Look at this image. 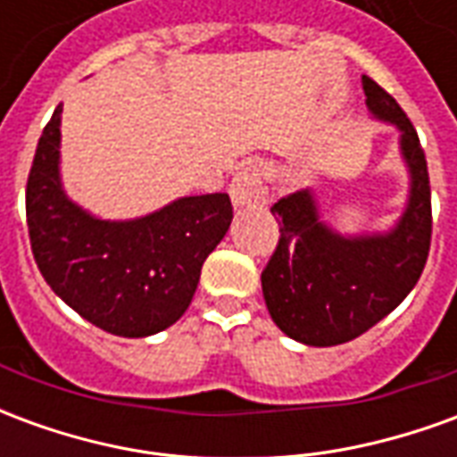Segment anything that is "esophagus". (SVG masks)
I'll use <instances>...</instances> for the list:
<instances>
[{"label":"esophagus","mask_w":457,"mask_h":457,"mask_svg":"<svg viewBox=\"0 0 457 457\" xmlns=\"http://www.w3.org/2000/svg\"><path fill=\"white\" fill-rule=\"evenodd\" d=\"M229 198L235 208H245V205H264L267 203V193H264V180L262 173L254 163H247L235 173V179L229 183Z\"/></svg>","instance_id":"1"}]
</instances>
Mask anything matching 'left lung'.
I'll use <instances>...</instances> for the list:
<instances>
[{
  "label": "left lung",
  "instance_id": "left-lung-1",
  "mask_svg": "<svg viewBox=\"0 0 457 457\" xmlns=\"http://www.w3.org/2000/svg\"><path fill=\"white\" fill-rule=\"evenodd\" d=\"M362 85L372 120L399 131L409 195L392 228L360 235L330 228L313 188L274 203L281 239L262 294L278 330L311 347L354 340L389 316L416 287L431 247V186L419 134L392 95L367 75Z\"/></svg>",
  "mask_w": 457,
  "mask_h": 457
}]
</instances>
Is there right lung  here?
<instances>
[{"mask_svg": "<svg viewBox=\"0 0 457 457\" xmlns=\"http://www.w3.org/2000/svg\"><path fill=\"white\" fill-rule=\"evenodd\" d=\"M55 107L26 183L31 252L46 284L78 316L120 337H149L188 311L200 269L228 235V193L186 195L149 215L104 220L78 205L61 179Z\"/></svg>", "mask_w": 457, "mask_h": 457, "instance_id": "1", "label": "right lung"}]
</instances>
